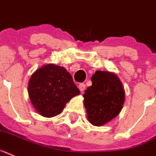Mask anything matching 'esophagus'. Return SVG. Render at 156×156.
<instances>
[{"label":"esophagus","instance_id":"esophagus-1","mask_svg":"<svg viewBox=\"0 0 156 156\" xmlns=\"http://www.w3.org/2000/svg\"><path fill=\"white\" fill-rule=\"evenodd\" d=\"M78 87H79V89L80 90V92H83V91H84V89H85L86 85H85V83H80L79 84V86H78Z\"/></svg>","mask_w":156,"mask_h":156}]
</instances>
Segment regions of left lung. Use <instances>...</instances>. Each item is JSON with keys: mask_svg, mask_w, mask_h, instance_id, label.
I'll list each match as a JSON object with an SVG mask.
<instances>
[{"mask_svg": "<svg viewBox=\"0 0 156 156\" xmlns=\"http://www.w3.org/2000/svg\"><path fill=\"white\" fill-rule=\"evenodd\" d=\"M92 82L83 94V104L90 123L101 126L120 112L125 98L124 89L117 76L109 72L96 71Z\"/></svg>", "mask_w": 156, "mask_h": 156, "instance_id": "1", "label": "left lung"}]
</instances>
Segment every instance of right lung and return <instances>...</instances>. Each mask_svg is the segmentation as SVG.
<instances>
[{"label": "right lung", "instance_id": "right-lung-1", "mask_svg": "<svg viewBox=\"0 0 156 156\" xmlns=\"http://www.w3.org/2000/svg\"><path fill=\"white\" fill-rule=\"evenodd\" d=\"M80 90L73 77L63 67L49 64L33 73L29 82L31 102L41 115L52 117L59 115Z\"/></svg>", "mask_w": 156, "mask_h": 156}]
</instances>
